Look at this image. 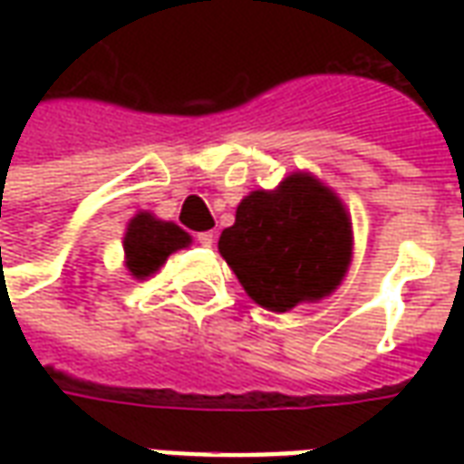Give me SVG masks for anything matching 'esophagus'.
Listing matches in <instances>:
<instances>
[{
	"instance_id": "obj_1",
	"label": "esophagus",
	"mask_w": 464,
	"mask_h": 464,
	"mask_svg": "<svg viewBox=\"0 0 464 464\" xmlns=\"http://www.w3.org/2000/svg\"><path fill=\"white\" fill-rule=\"evenodd\" d=\"M196 241L201 243V246H206V248H211L213 243H216V233H213V231L198 233V236H196Z\"/></svg>"
}]
</instances>
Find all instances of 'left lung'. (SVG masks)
Returning a JSON list of instances; mask_svg holds the SVG:
<instances>
[{
	"label": "left lung",
	"instance_id": "1",
	"mask_svg": "<svg viewBox=\"0 0 464 464\" xmlns=\"http://www.w3.org/2000/svg\"><path fill=\"white\" fill-rule=\"evenodd\" d=\"M218 251L253 301L285 313L341 285L353 258V226L341 198L298 171L276 191L248 193Z\"/></svg>",
	"mask_w": 464,
	"mask_h": 464
}]
</instances>
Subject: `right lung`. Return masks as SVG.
Listing matches in <instances>:
<instances>
[{"label": "right lung", "mask_w": 464, "mask_h": 464, "mask_svg": "<svg viewBox=\"0 0 464 464\" xmlns=\"http://www.w3.org/2000/svg\"><path fill=\"white\" fill-rule=\"evenodd\" d=\"M188 243L191 236L176 223L161 221L153 213H136L123 236L126 268L136 281H143L159 271L171 253L181 251Z\"/></svg>", "instance_id": "1"}]
</instances>
